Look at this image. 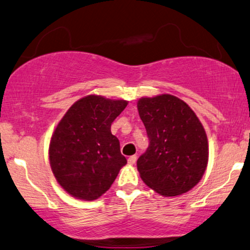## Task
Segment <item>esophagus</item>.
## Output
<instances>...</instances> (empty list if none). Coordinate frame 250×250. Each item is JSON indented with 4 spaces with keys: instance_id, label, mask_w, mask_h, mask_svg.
Returning a JSON list of instances; mask_svg holds the SVG:
<instances>
[{
    "instance_id": "1",
    "label": "esophagus",
    "mask_w": 250,
    "mask_h": 250,
    "mask_svg": "<svg viewBox=\"0 0 250 250\" xmlns=\"http://www.w3.org/2000/svg\"><path fill=\"white\" fill-rule=\"evenodd\" d=\"M136 155H132V156H129L128 157V160H127V162H128V164L129 165H133V164H135V162H136Z\"/></svg>"
}]
</instances>
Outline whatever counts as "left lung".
Listing matches in <instances>:
<instances>
[{
    "instance_id": "obj_1",
    "label": "left lung",
    "mask_w": 250,
    "mask_h": 250,
    "mask_svg": "<svg viewBox=\"0 0 250 250\" xmlns=\"http://www.w3.org/2000/svg\"><path fill=\"white\" fill-rule=\"evenodd\" d=\"M137 109L149 141L137 160L142 180L165 197L186 193L208 164V140L200 121L186 103L167 94L141 98Z\"/></svg>"
}]
</instances>
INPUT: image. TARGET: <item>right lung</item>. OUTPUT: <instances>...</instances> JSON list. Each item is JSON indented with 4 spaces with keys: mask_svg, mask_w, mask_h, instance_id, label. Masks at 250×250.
Instances as JSON below:
<instances>
[{
    "mask_svg": "<svg viewBox=\"0 0 250 250\" xmlns=\"http://www.w3.org/2000/svg\"><path fill=\"white\" fill-rule=\"evenodd\" d=\"M127 106L89 95L76 102L52 134L49 147L51 170L69 194L95 200L109 189L127 163L110 126Z\"/></svg>",
    "mask_w": 250,
    "mask_h": 250,
    "instance_id": "1",
    "label": "right lung"
}]
</instances>
